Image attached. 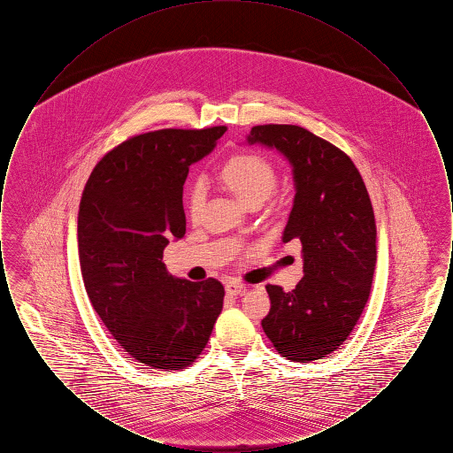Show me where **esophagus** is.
<instances>
[{
  "label": "esophagus",
  "instance_id": "34e87169",
  "mask_svg": "<svg viewBox=\"0 0 453 453\" xmlns=\"http://www.w3.org/2000/svg\"><path fill=\"white\" fill-rule=\"evenodd\" d=\"M226 292H227L229 296H241V294L246 292V287H244V283H241V281H226Z\"/></svg>",
  "mask_w": 453,
  "mask_h": 453
}]
</instances>
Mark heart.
I'll return each mask as SVG.
<instances>
[{
    "label": "heart",
    "instance_id": "b5f03b06",
    "mask_svg": "<svg viewBox=\"0 0 453 453\" xmlns=\"http://www.w3.org/2000/svg\"><path fill=\"white\" fill-rule=\"evenodd\" d=\"M220 180L244 205H250L251 202H263L270 195L277 183V174L263 156L246 152L231 157L222 166ZM202 207L203 187L200 181H195L187 194V214L196 219Z\"/></svg>",
    "mask_w": 453,
    "mask_h": 453
}]
</instances>
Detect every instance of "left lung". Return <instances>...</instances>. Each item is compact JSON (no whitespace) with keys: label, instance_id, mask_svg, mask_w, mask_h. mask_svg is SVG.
<instances>
[{"label":"left lung","instance_id":"left-lung-1","mask_svg":"<svg viewBox=\"0 0 453 453\" xmlns=\"http://www.w3.org/2000/svg\"><path fill=\"white\" fill-rule=\"evenodd\" d=\"M248 142L275 148L292 165L296 198L281 241L299 239L303 257V279L292 292L266 285L272 307L261 326L287 360H319L345 343L370 296L372 202L345 152L303 127L257 126Z\"/></svg>","mask_w":453,"mask_h":453}]
</instances>
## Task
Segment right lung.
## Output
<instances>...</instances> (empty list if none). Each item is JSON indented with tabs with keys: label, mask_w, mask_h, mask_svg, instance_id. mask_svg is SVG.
<instances>
[{
	"label": "right lung",
	"mask_w": 453,
	"mask_h": 453,
	"mask_svg": "<svg viewBox=\"0 0 453 453\" xmlns=\"http://www.w3.org/2000/svg\"><path fill=\"white\" fill-rule=\"evenodd\" d=\"M226 130L134 135L98 161L81 195L78 248L88 297L117 343L151 368L192 365L222 311V283L174 279L163 251L185 234L190 165Z\"/></svg>",
	"instance_id": "1"
}]
</instances>
